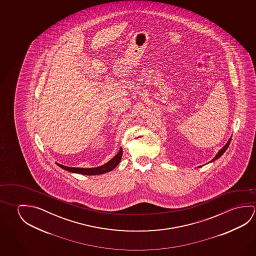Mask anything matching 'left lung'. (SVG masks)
Wrapping results in <instances>:
<instances>
[{
    "label": "left lung",
    "instance_id": "obj_1",
    "mask_svg": "<svg viewBox=\"0 0 256 256\" xmlns=\"http://www.w3.org/2000/svg\"><path fill=\"white\" fill-rule=\"evenodd\" d=\"M230 141L231 138L228 139V141L226 142V144H225L224 146L222 147V149L218 152V154L215 155V157H214V159L212 160L210 162H214V160H216L218 159V158H220V156L225 152V151L228 149V147L230 146ZM200 167H202V166H199V168H200Z\"/></svg>",
    "mask_w": 256,
    "mask_h": 256
}]
</instances>
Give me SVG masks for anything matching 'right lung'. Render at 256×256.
I'll return each mask as SVG.
<instances>
[{
	"label": "right lung",
	"instance_id": "right-lung-1",
	"mask_svg": "<svg viewBox=\"0 0 256 256\" xmlns=\"http://www.w3.org/2000/svg\"><path fill=\"white\" fill-rule=\"evenodd\" d=\"M122 148H120V151L118 152L117 154L114 156L112 159L109 160L107 164H104L102 166L96 167V168H72V167H67L64 166L62 164H56L59 167L67 170L68 172H72V173H78V174H83V175H101V174H104L107 172H112L114 168H116L118 164H120V160L122 158Z\"/></svg>",
	"mask_w": 256,
	"mask_h": 256
}]
</instances>
